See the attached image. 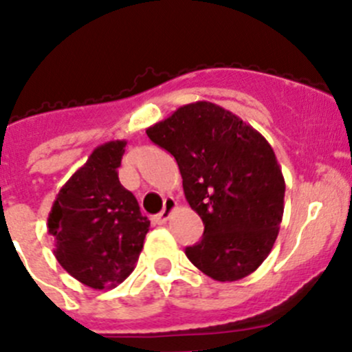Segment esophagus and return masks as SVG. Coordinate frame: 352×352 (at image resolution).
<instances>
[{
	"mask_svg": "<svg viewBox=\"0 0 352 352\" xmlns=\"http://www.w3.org/2000/svg\"><path fill=\"white\" fill-rule=\"evenodd\" d=\"M176 207H177V204H176L175 198H171V197L166 198L164 208H162L157 215H154V222H157V224H164V222L171 217V214L175 212Z\"/></svg>",
	"mask_w": 352,
	"mask_h": 352,
	"instance_id": "1",
	"label": "esophagus"
}]
</instances>
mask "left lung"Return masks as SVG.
<instances>
[{"instance_id":"8db88e82","label":"left lung","mask_w":352,"mask_h":352,"mask_svg":"<svg viewBox=\"0 0 352 352\" xmlns=\"http://www.w3.org/2000/svg\"><path fill=\"white\" fill-rule=\"evenodd\" d=\"M147 135L175 155L184 197L204 221L201 241L188 246V260L219 283L255 272L279 234L286 193L265 137L208 100L177 107Z\"/></svg>"}]
</instances>
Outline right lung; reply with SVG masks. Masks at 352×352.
Segmentation results:
<instances>
[{"label":"right lung","instance_id":"right-lung-1","mask_svg":"<svg viewBox=\"0 0 352 352\" xmlns=\"http://www.w3.org/2000/svg\"><path fill=\"white\" fill-rule=\"evenodd\" d=\"M126 140L99 145L59 188L47 232L59 265L92 289H111L135 269L148 221L118 177Z\"/></svg>","mask_w":352,"mask_h":352}]
</instances>
